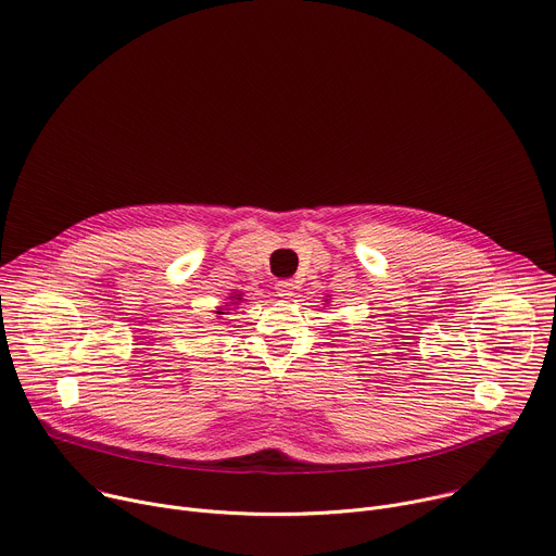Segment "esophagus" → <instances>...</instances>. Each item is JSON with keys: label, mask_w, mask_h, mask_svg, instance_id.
<instances>
[{"label": "esophagus", "mask_w": 556, "mask_h": 556, "mask_svg": "<svg viewBox=\"0 0 556 556\" xmlns=\"http://www.w3.org/2000/svg\"><path fill=\"white\" fill-rule=\"evenodd\" d=\"M275 288H277V292H279L281 296H292V292H294L292 279H279V281L275 283Z\"/></svg>", "instance_id": "1"}]
</instances>
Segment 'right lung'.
Listing matches in <instances>:
<instances>
[{"label":"right lung","instance_id":"obj_1","mask_svg":"<svg viewBox=\"0 0 556 556\" xmlns=\"http://www.w3.org/2000/svg\"><path fill=\"white\" fill-rule=\"evenodd\" d=\"M237 299H240V296H237ZM219 314H224V312H219Z\"/></svg>","mask_w":556,"mask_h":556}]
</instances>
